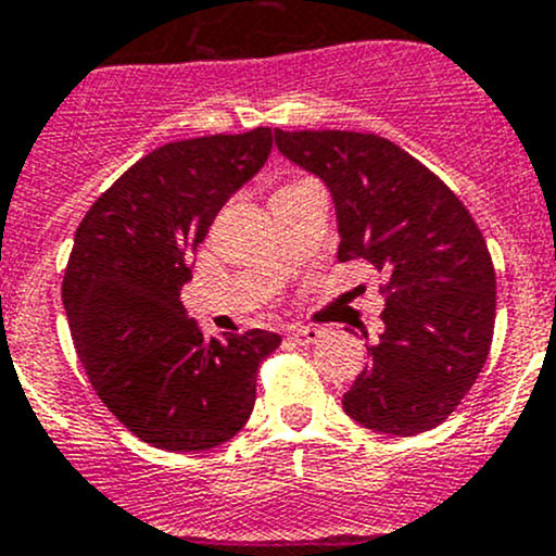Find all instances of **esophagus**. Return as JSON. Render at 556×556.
Wrapping results in <instances>:
<instances>
[{
    "instance_id": "34e87169",
    "label": "esophagus",
    "mask_w": 556,
    "mask_h": 556,
    "mask_svg": "<svg viewBox=\"0 0 556 556\" xmlns=\"http://www.w3.org/2000/svg\"><path fill=\"white\" fill-rule=\"evenodd\" d=\"M290 341H295V344H314L317 339H323V330L319 328H309V325H293V328L288 330Z\"/></svg>"
}]
</instances>
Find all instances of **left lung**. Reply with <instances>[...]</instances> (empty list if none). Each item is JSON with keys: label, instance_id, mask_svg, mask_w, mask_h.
<instances>
[{"label": "left lung", "instance_id": "left-lung-1", "mask_svg": "<svg viewBox=\"0 0 556 556\" xmlns=\"http://www.w3.org/2000/svg\"><path fill=\"white\" fill-rule=\"evenodd\" d=\"M279 153L328 188L339 261L384 274L382 333L344 392L346 417L417 435L459 406L484 368L495 328V268L463 201L377 134L274 131ZM368 339L366 325H361Z\"/></svg>", "mask_w": 556, "mask_h": 556}]
</instances>
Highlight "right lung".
Masks as SVG:
<instances>
[{"label": "right lung", "mask_w": 556, "mask_h": 556, "mask_svg": "<svg viewBox=\"0 0 556 556\" xmlns=\"http://www.w3.org/2000/svg\"><path fill=\"white\" fill-rule=\"evenodd\" d=\"M274 148L271 128L182 139L117 177L77 226L66 319L102 403L144 444L204 452L244 428L261 363L282 336H204L185 312L193 252Z\"/></svg>", "instance_id": "1"}]
</instances>
